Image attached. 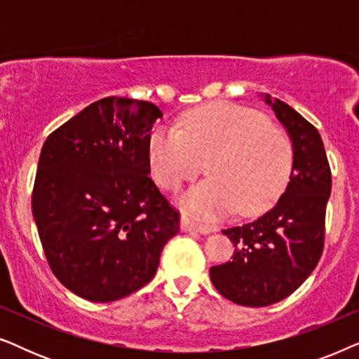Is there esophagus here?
<instances>
[{"label": "esophagus", "instance_id": "obj_1", "mask_svg": "<svg viewBox=\"0 0 359 359\" xmlns=\"http://www.w3.org/2000/svg\"><path fill=\"white\" fill-rule=\"evenodd\" d=\"M181 230H184V232H198L203 235H208L212 232V229L208 227V225L196 224L193 219L188 217V215H181Z\"/></svg>", "mask_w": 359, "mask_h": 359}]
</instances>
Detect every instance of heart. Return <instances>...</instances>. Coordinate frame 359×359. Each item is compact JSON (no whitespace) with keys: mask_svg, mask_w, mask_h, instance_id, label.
<instances>
[{"mask_svg":"<svg viewBox=\"0 0 359 359\" xmlns=\"http://www.w3.org/2000/svg\"><path fill=\"white\" fill-rule=\"evenodd\" d=\"M150 171L166 191L201 173L209 178L180 198L196 217L212 220L232 212L257 214L276 199L291 170L287 135L258 112L212 102L181 117L180 129L160 126L147 140Z\"/></svg>","mask_w":359,"mask_h":359,"instance_id":"b5f03b06","label":"heart"}]
</instances>
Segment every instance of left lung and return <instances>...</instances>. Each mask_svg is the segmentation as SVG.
<instances>
[{
  "label": "left lung",
  "instance_id": "8db88e82",
  "mask_svg": "<svg viewBox=\"0 0 359 359\" xmlns=\"http://www.w3.org/2000/svg\"><path fill=\"white\" fill-rule=\"evenodd\" d=\"M292 144L289 183L268 212L222 230L233 243V259L210 268V281L225 299L264 307L296 291L316 269L325 237L332 173L322 137L286 102L264 95Z\"/></svg>",
  "mask_w": 359,
  "mask_h": 359
}]
</instances>
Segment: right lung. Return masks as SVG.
<instances>
[{"label": "right lung", "instance_id": "obj_1", "mask_svg": "<svg viewBox=\"0 0 359 359\" xmlns=\"http://www.w3.org/2000/svg\"><path fill=\"white\" fill-rule=\"evenodd\" d=\"M161 111L102 97L43 142L32 215L50 269L67 289L112 302L155 276L180 214L154 181L147 140Z\"/></svg>", "mask_w": 359, "mask_h": 359}]
</instances>
